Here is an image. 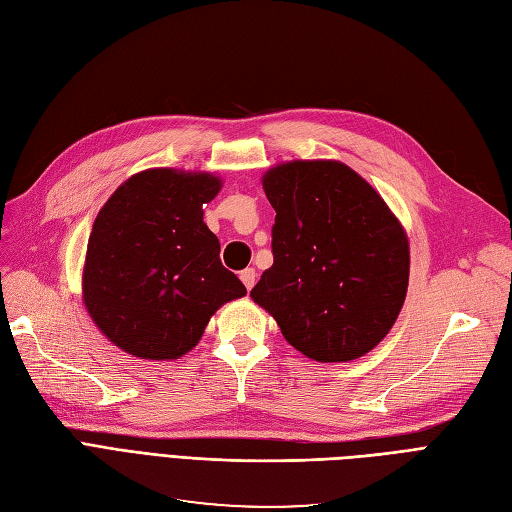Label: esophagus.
I'll return each instance as SVG.
<instances>
[{
	"mask_svg": "<svg viewBox=\"0 0 512 512\" xmlns=\"http://www.w3.org/2000/svg\"><path fill=\"white\" fill-rule=\"evenodd\" d=\"M239 277H241V282H243V286H245L247 290H252V288H254V284H256V271H254L252 267L243 269Z\"/></svg>",
	"mask_w": 512,
	"mask_h": 512,
	"instance_id": "1",
	"label": "esophagus"
}]
</instances>
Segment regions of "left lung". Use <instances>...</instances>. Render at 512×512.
Instances as JSON below:
<instances>
[{
  "label": "left lung",
  "instance_id": "1",
  "mask_svg": "<svg viewBox=\"0 0 512 512\" xmlns=\"http://www.w3.org/2000/svg\"><path fill=\"white\" fill-rule=\"evenodd\" d=\"M273 265L250 297L286 342L318 363L374 350L404 307L410 243L371 185L337 160H292L262 175Z\"/></svg>",
  "mask_w": 512,
  "mask_h": 512
}]
</instances>
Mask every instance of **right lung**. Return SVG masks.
Returning <instances> with one entry per match:
<instances>
[{"instance_id":"add662e5","label":"right lung","mask_w":512,"mask_h":512,"mask_svg":"<svg viewBox=\"0 0 512 512\" xmlns=\"http://www.w3.org/2000/svg\"><path fill=\"white\" fill-rule=\"evenodd\" d=\"M220 190L213 173L147 168L100 209L83 265V303L123 352L175 361L200 342L224 303L247 294L203 222Z\"/></svg>"}]
</instances>
